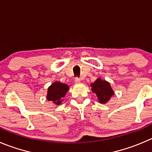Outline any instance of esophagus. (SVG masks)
Masks as SVG:
<instances>
[{
  "label": "esophagus",
  "instance_id": "34e87169",
  "mask_svg": "<svg viewBox=\"0 0 152 152\" xmlns=\"http://www.w3.org/2000/svg\"><path fill=\"white\" fill-rule=\"evenodd\" d=\"M75 83H80V79L79 78V77H75Z\"/></svg>",
  "mask_w": 152,
  "mask_h": 152
}]
</instances>
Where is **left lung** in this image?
I'll return each mask as SVG.
<instances>
[{
  "label": "left lung",
  "instance_id": "left-lung-1",
  "mask_svg": "<svg viewBox=\"0 0 152 152\" xmlns=\"http://www.w3.org/2000/svg\"><path fill=\"white\" fill-rule=\"evenodd\" d=\"M92 91L95 93L98 97L99 102L105 104L110 100L114 92L111 88L110 84L106 80H102L101 78L97 79L94 83L91 84Z\"/></svg>",
  "mask_w": 152,
  "mask_h": 152
}]
</instances>
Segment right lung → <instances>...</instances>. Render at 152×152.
<instances>
[{"label":"right lung","instance_id":"right-lung-1","mask_svg":"<svg viewBox=\"0 0 152 152\" xmlns=\"http://www.w3.org/2000/svg\"><path fill=\"white\" fill-rule=\"evenodd\" d=\"M69 89V86L66 84L57 81L51 84V86H49L48 89L47 99L53 102V103L55 104H60Z\"/></svg>","mask_w":152,"mask_h":152}]
</instances>
